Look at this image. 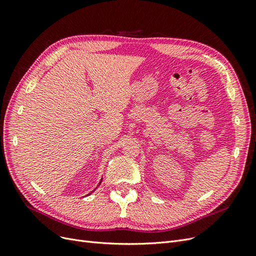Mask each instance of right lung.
<instances>
[{
	"label": "right lung",
	"instance_id": "right-lung-1",
	"mask_svg": "<svg viewBox=\"0 0 256 256\" xmlns=\"http://www.w3.org/2000/svg\"><path fill=\"white\" fill-rule=\"evenodd\" d=\"M100 182H102V180H100ZM100 182H99V184H100Z\"/></svg>",
	"mask_w": 256,
	"mask_h": 256
}]
</instances>
